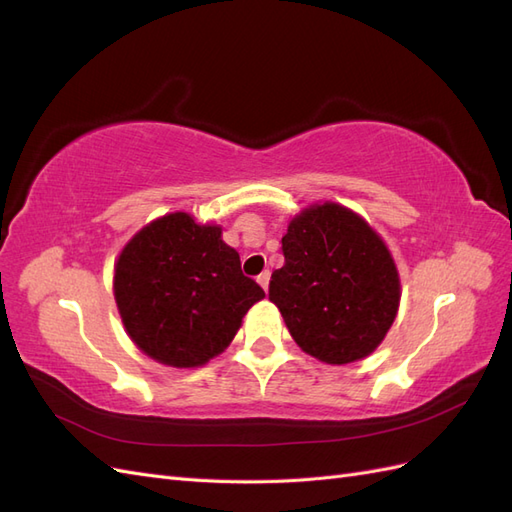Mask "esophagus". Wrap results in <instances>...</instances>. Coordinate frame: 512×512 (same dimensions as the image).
I'll return each instance as SVG.
<instances>
[{"mask_svg": "<svg viewBox=\"0 0 512 512\" xmlns=\"http://www.w3.org/2000/svg\"><path fill=\"white\" fill-rule=\"evenodd\" d=\"M256 280H258V284H260L262 288H265V292H267V288H269V280H271V271H269V269H265V271H262V273L256 277Z\"/></svg>", "mask_w": 512, "mask_h": 512, "instance_id": "1", "label": "esophagus"}]
</instances>
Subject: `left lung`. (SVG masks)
Listing matches in <instances>:
<instances>
[{
  "mask_svg": "<svg viewBox=\"0 0 512 512\" xmlns=\"http://www.w3.org/2000/svg\"><path fill=\"white\" fill-rule=\"evenodd\" d=\"M282 250L269 301L301 350L329 365L374 352L401 292L393 256L371 226L342 205H312L288 224Z\"/></svg>",
  "mask_w": 512,
  "mask_h": 512,
  "instance_id": "8db88e82",
  "label": "left lung"
}]
</instances>
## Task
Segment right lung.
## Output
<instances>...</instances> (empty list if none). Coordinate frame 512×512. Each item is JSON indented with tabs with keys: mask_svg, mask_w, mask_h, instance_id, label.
<instances>
[{
	"mask_svg": "<svg viewBox=\"0 0 512 512\" xmlns=\"http://www.w3.org/2000/svg\"><path fill=\"white\" fill-rule=\"evenodd\" d=\"M115 301L132 342L170 367H198L224 352L265 297L241 271L222 228L168 213L138 230L115 265Z\"/></svg>",
	"mask_w": 512,
	"mask_h": 512,
	"instance_id": "add662e5",
	"label": "right lung"
}]
</instances>
